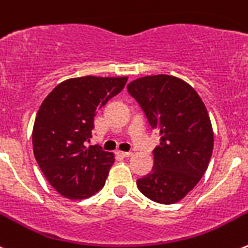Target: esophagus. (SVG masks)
<instances>
[{
  "label": "esophagus",
  "instance_id": "obj_1",
  "mask_svg": "<svg viewBox=\"0 0 248 248\" xmlns=\"http://www.w3.org/2000/svg\"><path fill=\"white\" fill-rule=\"evenodd\" d=\"M116 153H117V155H119L120 157H122V158H128V157H131V155H132V153H131V152L117 151V152H116Z\"/></svg>",
  "mask_w": 248,
  "mask_h": 248
}]
</instances>
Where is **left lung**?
Wrapping results in <instances>:
<instances>
[{"label":"left lung","mask_w":248,"mask_h":248,"mask_svg":"<svg viewBox=\"0 0 248 248\" xmlns=\"http://www.w3.org/2000/svg\"><path fill=\"white\" fill-rule=\"evenodd\" d=\"M128 93L140 106L152 129L160 133L151 173L137 179L140 191L159 204H174L206 171L214 133L204 102L188 82L170 75L133 80Z\"/></svg>","instance_id":"8db88e82"}]
</instances>
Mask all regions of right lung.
<instances>
[{
    "label": "right lung",
    "mask_w": 248,
    "mask_h": 248,
    "mask_svg": "<svg viewBox=\"0 0 248 248\" xmlns=\"http://www.w3.org/2000/svg\"><path fill=\"white\" fill-rule=\"evenodd\" d=\"M128 78L82 77L60 82L42 102L33 127V152L53 188L85 199L105 185L112 153L90 142L96 111L122 91Z\"/></svg>",
    "instance_id": "add662e5"
}]
</instances>
